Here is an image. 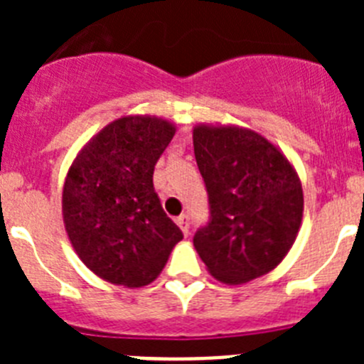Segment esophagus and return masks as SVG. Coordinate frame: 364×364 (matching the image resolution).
Returning a JSON list of instances; mask_svg holds the SVG:
<instances>
[{
	"label": "esophagus",
	"mask_w": 364,
	"mask_h": 364,
	"mask_svg": "<svg viewBox=\"0 0 364 364\" xmlns=\"http://www.w3.org/2000/svg\"><path fill=\"white\" fill-rule=\"evenodd\" d=\"M175 222H176V226L182 230V233L188 237V235H189V217H188V215H180V217L175 218Z\"/></svg>",
	"instance_id": "1"
}]
</instances>
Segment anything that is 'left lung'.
<instances>
[{
  "label": "left lung",
  "mask_w": 364,
  "mask_h": 364,
  "mask_svg": "<svg viewBox=\"0 0 364 364\" xmlns=\"http://www.w3.org/2000/svg\"><path fill=\"white\" fill-rule=\"evenodd\" d=\"M211 220L193 237L208 272L246 284L277 268L301 230L304 195L294 164L266 136L231 124L193 127Z\"/></svg>",
  "instance_id": "8db88e82"
}]
</instances>
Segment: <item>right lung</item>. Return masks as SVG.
Masks as SVG:
<instances>
[{
	"instance_id": "1",
	"label": "right lung",
	"mask_w": 364,
	"mask_h": 364,
	"mask_svg": "<svg viewBox=\"0 0 364 364\" xmlns=\"http://www.w3.org/2000/svg\"><path fill=\"white\" fill-rule=\"evenodd\" d=\"M175 133L162 117L125 114L74 156L63 182V224L96 277L125 288L151 284L182 240L153 188L154 164Z\"/></svg>"
}]
</instances>
